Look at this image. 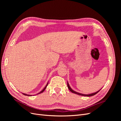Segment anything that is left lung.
Masks as SVG:
<instances>
[{
  "mask_svg": "<svg viewBox=\"0 0 121 121\" xmlns=\"http://www.w3.org/2000/svg\"><path fill=\"white\" fill-rule=\"evenodd\" d=\"M67 86H68V87L69 89V90H70L72 93H75V94H78V95H82V96H93V95H95L96 94H97V93L99 92V91L100 90V89L99 90H98V91H97V92H96L91 93V94H84L78 93V92H76V91L73 90L70 87V86H69L68 82H67Z\"/></svg>",
  "mask_w": 121,
  "mask_h": 121,
  "instance_id": "obj_1",
  "label": "left lung"
}]
</instances>
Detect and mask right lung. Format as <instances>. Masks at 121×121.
Wrapping results in <instances>:
<instances>
[{
	"label": "right lung",
	"mask_w": 121,
	"mask_h": 121,
	"mask_svg": "<svg viewBox=\"0 0 121 121\" xmlns=\"http://www.w3.org/2000/svg\"><path fill=\"white\" fill-rule=\"evenodd\" d=\"M48 82L47 83V84H46V86H45V87L44 88V89H43V90H42L41 91H40V92L39 93H38L37 94H40V93H42V92H43V91H44V90H45V89H46V88L47 86V85H48ZM23 94H24V95H27H27H28V96H32V95H29V94H25V93H23Z\"/></svg>",
	"instance_id": "obj_1"
}]
</instances>
